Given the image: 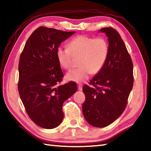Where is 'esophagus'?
<instances>
[{"mask_svg":"<svg viewBox=\"0 0 151 151\" xmlns=\"http://www.w3.org/2000/svg\"><path fill=\"white\" fill-rule=\"evenodd\" d=\"M78 90H79V91H81V90H83L82 85H79L78 86Z\"/></svg>","mask_w":151,"mask_h":151,"instance_id":"34e87169","label":"esophagus"}]
</instances>
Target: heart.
<instances>
[{
	"mask_svg": "<svg viewBox=\"0 0 151 151\" xmlns=\"http://www.w3.org/2000/svg\"><path fill=\"white\" fill-rule=\"evenodd\" d=\"M109 51L108 42L105 38L79 35L72 39L68 46H59L56 55L59 65L69 69L72 66V53L81 54L80 66L67 72L66 78L70 81L83 83L92 72L96 73L101 70L108 58Z\"/></svg>",
	"mask_w": 151,
	"mask_h": 151,
	"instance_id": "1",
	"label": "heart"
}]
</instances>
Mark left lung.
Wrapping results in <instances>:
<instances>
[{"label":"left lung","mask_w":151,"mask_h":151,"mask_svg":"<svg viewBox=\"0 0 151 151\" xmlns=\"http://www.w3.org/2000/svg\"><path fill=\"white\" fill-rule=\"evenodd\" d=\"M109 42V55L105 65L90 80L94 87L84 85L85 101L83 114L95 127H105L122 114L132 89L133 65L125 43L112 28H103Z\"/></svg>","instance_id":"1"}]
</instances>
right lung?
Masks as SVG:
<instances>
[{
	"label": "right lung",
	"instance_id": "obj_1",
	"mask_svg": "<svg viewBox=\"0 0 151 151\" xmlns=\"http://www.w3.org/2000/svg\"><path fill=\"white\" fill-rule=\"evenodd\" d=\"M75 33L39 27L20 57L19 95L29 118L42 128L54 129L61 123L63 103L77 91L74 82L58 85L64 76L56 55L61 43Z\"/></svg>",
	"mask_w": 151,
	"mask_h": 151
}]
</instances>
